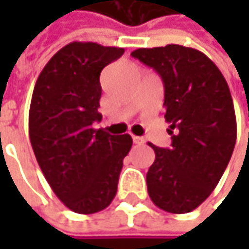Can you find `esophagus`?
Here are the masks:
<instances>
[{
	"label": "esophagus",
	"mask_w": 249,
	"mask_h": 249,
	"mask_svg": "<svg viewBox=\"0 0 249 249\" xmlns=\"http://www.w3.org/2000/svg\"><path fill=\"white\" fill-rule=\"evenodd\" d=\"M133 142H134V144H142V142H144V139H142V137H137V136H133Z\"/></svg>",
	"instance_id": "34e87169"
}]
</instances>
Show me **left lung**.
<instances>
[{"mask_svg":"<svg viewBox=\"0 0 249 249\" xmlns=\"http://www.w3.org/2000/svg\"><path fill=\"white\" fill-rule=\"evenodd\" d=\"M131 56L155 69L165 89L170 148L155 151L147 173L149 198L170 213L201 205L217 186L237 139L230 89L205 53L177 44L139 48Z\"/></svg>","mask_w":249,"mask_h":249,"instance_id":"left-lung-1","label":"left lung"}]
</instances>
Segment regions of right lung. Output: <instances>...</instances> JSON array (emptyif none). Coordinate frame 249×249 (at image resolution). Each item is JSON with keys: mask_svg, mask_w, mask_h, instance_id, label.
I'll return each instance as SVG.
<instances>
[{"mask_svg": "<svg viewBox=\"0 0 249 249\" xmlns=\"http://www.w3.org/2000/svg\"><path fill=\"white\" fill-rule=\"evenodd\" d=\"M123 53L73 41L48 61L34 86L29 110L34 155L55 196L76 213H95L112 202L133 144L129 134L92 127L102 119L101 71Z\"/></svg>", "mask_w": 249, "mask_h": 249, "instance_id": "1", "label": "right lung"}]
</instances>
